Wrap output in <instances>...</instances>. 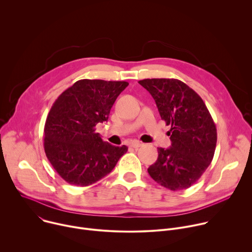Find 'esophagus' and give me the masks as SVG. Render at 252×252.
I'll return each instance as SVG.
<instances>
[{
	"mask_svg": "<svg viewBox=\"0 0 252 252\" xmlns=\"http://www.w3.org/2000/svg\"><path fill=\"white\" fill-rule=\"evenodd\" d=\"M129 146H130L131 148H133V149H138L139 147H141V146H142V143H141V142H139V141L134 140V141H131V142L129 143Z\"/></svg>",
	"mask_w": 252,
	"mask_h": 252,
	"instance_id": "obj_1",
	"label": "esophagus"
}]
</instances>
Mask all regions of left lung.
Wrapping results in <instances>:
<instances>
[{"label":"left lung","mask_w":252,"mask_h":252,"mask_svg":"<svg viewBox=\"0 0 252 252\" xmlns=\"http://www.w3.org/2000/svg\"><path fill=\"white\" fill-rule=\"evenodd\" d=\"M156 100L161 120L170 126L171 147L158 148L148 171L158 185L183 190L195 184L210 164L217 147V126L202 98L176 79L138 82Z\"/></svg>","instance_id":"8db88e82"}]
</instances>
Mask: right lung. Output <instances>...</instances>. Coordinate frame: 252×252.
<instances>
[{
	"label": "right lung",
	"mask_w": 252,
	"mask_h": 252,
	"mask_svg": "<svg viewBox=\"0 0 252 252\" xmlns=\"http://www.w3.org/2000/svg\"><path fill=\"white\" fill-rule=\"evenodd\" d=\"M127 82L80 80L53 103L44 129L45 153L53 167L67 184L88 187L109 174L126 152L95 132L107 121Z\"/></svg>",
	"instance_id": "add662e5"
}]
</instances>
